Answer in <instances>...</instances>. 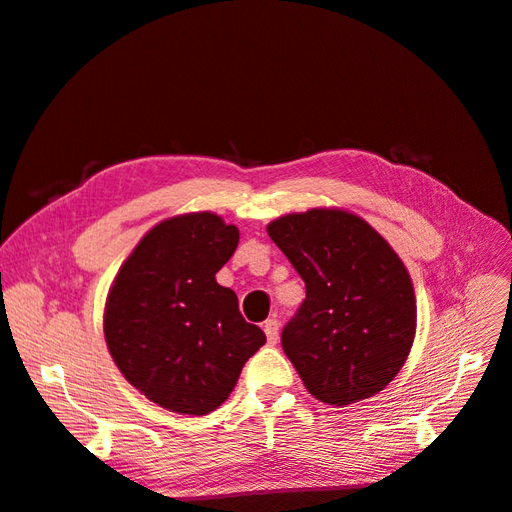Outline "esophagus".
Returning <instances> with one entry per match:
<instances>
[{
  "label": "esophagus",
  "instance_id": "esophagus-1",
  "mask_svg": "<svg viewBox=\"0 0 512 512\" xmlns=\"http://www.w3.org/2000/svg\"><path fill=\"white\" fill-rule=\"evenodd\" d=\"M265 333H267V342L275 344L277 337H280V322H277L275 318H269L265 322Z\"/></svg>",
  "mask_w": 512,
  "mask_h": 512
}]
</instances>
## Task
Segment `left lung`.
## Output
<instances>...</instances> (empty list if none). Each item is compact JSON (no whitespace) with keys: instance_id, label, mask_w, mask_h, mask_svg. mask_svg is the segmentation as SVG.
<instances>
[{"instance_id":"1","label":"left lung","mask_w":512,"mask_h":512,"mask_svg":"<svg viewBox=\"0 0 512 512\" xmlns=\"http://www.w3.org/2000/svg\"><path fill=\"white\" fill-rule=\"evenodd\" d=\"M267 232L305 282L282 331L305 389L329 406L382 391L404 367L416 329L404 262L367 222L337 209L284 215Z\"/></svg>"}]
</instances>
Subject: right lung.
I'll list each match as a JSON object with an SVG mask.
<instances>
[{"label":"right lung","mask_w":512,"mask_h":512,"mask_svg":"<svg viewBox=\"0 0 512 512\" xmlns=\"http://www.w3.org/2000/svg\"><path fill=\"white\" fill-rule=\"evenodd\" d=\"M237 243L239 230L218 215H179L151 228L119 269L106 301V346L153 404L213 412L267 342L241 316L237 294L215 282Z\"/></svg>","instance_id":"obj_1"}]
</instances>
